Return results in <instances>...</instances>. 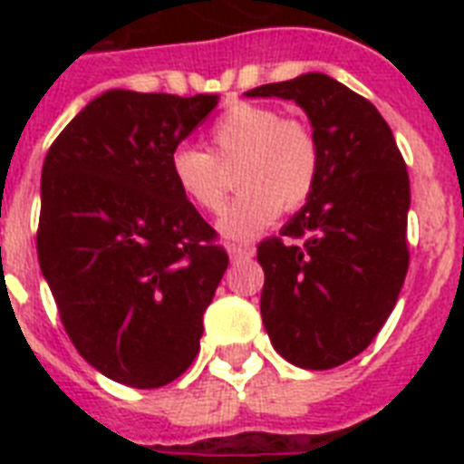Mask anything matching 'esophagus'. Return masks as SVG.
I'll use <instances>...</instances> for the list:
<instances>
[{"instance_id": "obj_1", "label": "esophagus", "mask_w": 464, "mask_h": 464, "mask_svg": "<svg viewBox=\"0 0 464 464\" xmlns=\"http://www.w3.org/2000/svg\"><path fill=\"white\" fill-rule=\"evenodd\" d=\"M228 255H231L233 262L250 260V257H253V247H250V246H238V243H231V246H228Z\"/></svg>"}]
</instances>
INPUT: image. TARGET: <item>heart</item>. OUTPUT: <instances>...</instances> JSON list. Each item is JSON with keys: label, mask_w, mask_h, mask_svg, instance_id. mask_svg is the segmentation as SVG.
I'll use <instances>...</instances> for the list:
<instances>
[{"label": "heart", "mask_w": 464, "mask_h": 464, "mask_svg": "<svg viewBox=\"0 0 464 464\" xmlns=\"http://www.w3.org/2000/svg\"><path fill=\"white\" fill-rule=\"evenodd\" d=\"M209 151L173 149L170 175L185 199L202 211H218L226 199L224 168H236L240 189L218 218L231 240H250L284 211L304 209L320 180V141L301 118L276 108L236 103L209 127Z\"/></svg>", "instance_id": "heart-1"}]
</instances>
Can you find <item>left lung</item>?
<instances>
[{
    "label": "left lung",
    "mask_w": 464,
    "mask_h": 464,
    "mask_svg": "<svg viewBox=\"0 0 464 464\" xmlns=\"http://www.w3.org/2000/svg\"><path fill=\"white\" fill-rule=\"evenodd\" d=\"M247 96L296 101L323 154L310 202L257 246L262 323L294 366H342L373 342L407 276V166L375 105L327 74L265 83Z\"/></svg>",
    "instance_id": "left-lung-1"
}]
</instances>
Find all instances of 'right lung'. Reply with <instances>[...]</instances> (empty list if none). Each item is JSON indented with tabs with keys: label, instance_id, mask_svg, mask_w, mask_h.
I'll return each mask as SVG.
<instances>
[{
	"label": "right lung",
	"instance_id": "1",
	"mask_svg": "<svg viewBox=\"0 0 464 464\" xmlns=\"http://www.w3.org/2000/svg\"><path fill=\"white\" fill-rule=\"evenodd\" d=\"M217 96L105 91L53 141L40 180L38 260L72 344L111 381L173 382L199 353L228 267L170 154Z\"/></svg>",
	"mask_w": 464,
	"mask_h": 464
}]
</instances>
